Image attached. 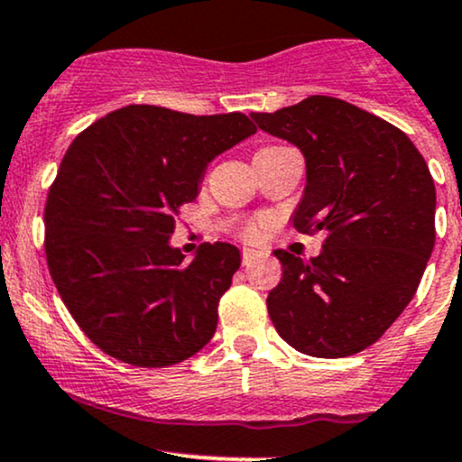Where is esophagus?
Returning a JSON list of instances; mask_svg holds the SVG:
<instances>
[{"instance_id": "esophagus-1", "label": "esophagus", "mask_w": 462, "mask_h": 462, "mask_svg": "<svg viewBox=\"0 0 462 462\" xmlns=\"http://www.w3.org/2000/svg\"><path fill=\"white\" fill-rule=\"evenodd\" d=\"M258 258H261V252H256V250H243V254H241L243 265H252V263L258 261Z\"/></svg>"}]
</instances>
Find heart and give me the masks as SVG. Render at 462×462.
<instances>
[{"label":"heart","instance_id":"obj_1","mask_svg":"<svg viewBox=\"0 0 462 462\" xmlns=\"http://www.w3.org/2000/svg\"><path fill=\"white\" fill-rule=\"evenodd\" d=\"M241 235L245 236V239L254 241V239H258V235H261V232H258V227L254 226V223H247V226H243Z\"/></svg>","mask_w":462,"mask_h":462}]
</instances>
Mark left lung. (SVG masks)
<instances>
[{
	"label": "left lung",
	"mask_w": 462,
	"mask_h": 462,
	"mask_svg": "<svg viewBox=\"0 0 462 462\" xmlns=\"http://www.w3.org/2000/svg\"><path fill=\"white\" fill-rule=\"evenodd\" d=\"M252 118L305 155L293 227L327 232L311 261L273 252L282 263L267 296L273 327L311 357L364 351L402 316L432 254L437 190L428 164L402 129L333 96Z\"/></svg>",
	"instance_id": "left-lung-1"
}]
</instances>
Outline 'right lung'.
<instances>
[{
  "label": "right lung",
  "mask_w": 462,
  "mask_h": 462,
  "mask_svg": "<svg viewBox=\"0 0 462 462\" xmlns=\"http://www.w3.org/2000/svg\"><path fill=\"white\" fill-rule=\"evenodd\" d=\"M256 134L245 114L129 105L76 135L45 201V258L65 307L96 346L162 368L206 346L239 270L230 243L192 261L169 245L206 166Z\"/></svg>",
  "instance_id": "right-lung-1"
}]
</instances>
